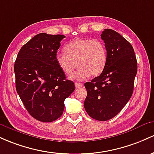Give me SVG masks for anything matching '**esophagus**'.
Wrapping results in <instances>:
<instances>
[{"label":"esophagus","instance_id":"34e87169","mask_svg":"<svg viewBox=\"0 0 154 154\" xmlns=\"http://www.w3.org/2000/svg\"><path fill=\"white\" fill-rule=\"evenodd\" d=\"M75 86L76 88H82V87H83V84H81V83L75 82Z\"/></svg>","mask_w":154,"mask_h":154}]
</instances>
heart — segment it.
<instances>
[{
    "mask_svg": "<svg viewBox=\"0 0 154 154\" xmlns=\"http://www.w3.org/2000/svg\"><path fill=\"white\" fill-rule=\"evenodd\" d=\"M65 54H57L56 62L65 75H70L75 67L79 69L72 79L85 80L91 75L97 76L106 65L108 54L102 41L92 38H79L70 41L64 48Z\"/></svg>",
    "mask_w": 154,
    "mask_h": 154,
    "instance_id": "heart-1",
    "label": "heart"
}]
</instances>
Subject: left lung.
Masks as SVG:
<instances>
[{"label": "left lung", "instance_id": "left-lung-1", "mask_svg": "<svg viewBox=\"0 0 154 154\" xmlns=\"http://www.w3.org/2000/svg\"><path fill=\"white\" fill-rule=\"evenodd\" d=\"M100 35L108 59L99 76L84 84L87 91L84 108L92 119L108 121L118 114L132 97L137 63L132 46L119 32L105 29Z\"/></svg>", "mask_w": 154, "mask_h": 154}]
</instances>
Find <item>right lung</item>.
Listing matches in <instances>:
<instances>
[{
    "instance_id": "obj_1",
    "label": "right lung",
    "mask_w": 154,
    "mask_h": 154,
    "mask_svg": "<svg viewBox=\"0 0 154 154\" xmlns=\"http://www.w3.org/2000/svg\"><path fill=\"white\" fill-rule=\"evenodd\" d=\"M65 35H36L21 48L14 63L16 89L30 116L51 122L63 113L64 102L75 90L56 62Z\"/></svg>"
}]
</instances>
